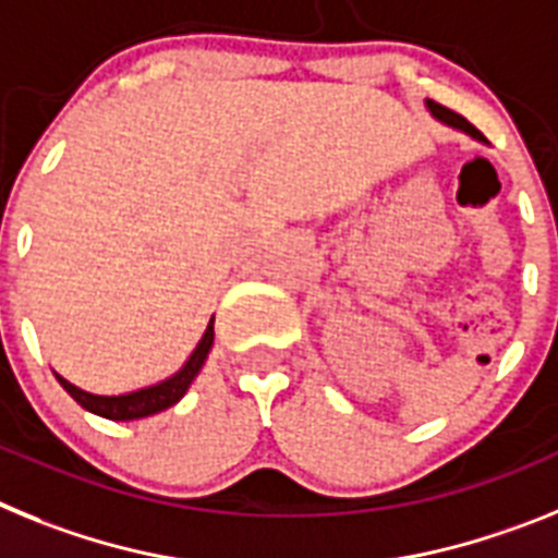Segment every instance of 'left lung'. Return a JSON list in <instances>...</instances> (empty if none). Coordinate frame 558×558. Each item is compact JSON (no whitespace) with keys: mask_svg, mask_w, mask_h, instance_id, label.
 Segmentation results:
<instances>
[{"mask_svg":"<svg viewBox=\"0 0 558 558\" xmlns=\"http://www.w3.org/2000/svg\"><path fill=\"white\" fill-rule=\"evenodd\" d=\"M424 104H426V109H429V114H433L435 120H440V123L452 125V129H458V132L469 134V137H472V140H477V143H488V140L483 137V134L477 132V129H474V125L469 123L466 118H463V114H458V111L447 109V106L435 104V100H424Z\"/></svg>","mask_w":558,"mask_h":558,"instance_id":"obj_1","label":"left lung"}]
</instances>
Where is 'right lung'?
Here are the masks:
<instances>
[{"label": "right lung", "instance_id": "add662e5", "mask_svg": "<svg viewBox=\"0 0 558 558\" xmlns=\"http://www.w3.org/2000/svg\"><path fill=\"white\" fill-rule=\"evenodd\" d=\"M210 348H213V319L207 323L205 333H202L198 345L193 348V353L187 356L185 365L179 367L173 376L157 381V385L140 387V390H132V393H123V396L86 393V390L75 387L72 381H66L64 376H58V373H56V379L61 381V387H64L66 393H70L77 404L84 407V410H89V413L100 415V418H109V421L148 418V415L162 413V410L173 407L182 396L187 393V387L193 385V379H196L202 365H205Z\"/></svg>", "mask_w": 558, "mask_h": 558}]
</instances>
